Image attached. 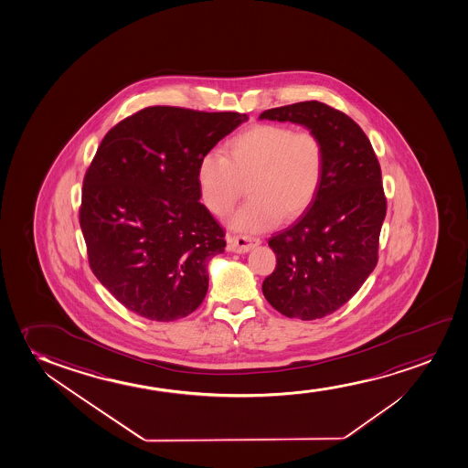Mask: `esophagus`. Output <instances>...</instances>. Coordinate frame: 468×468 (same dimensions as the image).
Returning a JSON list of instances; mask_svg holds the SVG:
<instances>
[{
    "instance_id": "obj_1",
    "label": "esophagus",
    "mask_w": 468,
    "mask_h": 468,
    "mask_svg": "<svg viewBox=\"0 0 468 468\" xmlns=\"http://www.w3.org/2000/svg\"><path fill=\"white\" fill-rule=\"evenodd\" d=\"M227 243H229L227 250H230V252L243 254V252L252 250L257 244H261V239L259 238L246 237V235H233V237H229Z\"/></svg>"
}]
</instances>
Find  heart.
I'll use <instances>...</instances> for the list:
<instances>
[{
    "instance_id": "obj_1",
    "label": "heart",
    "mask_w": 468,
    "mask_h": 468,
    "mask_svg": "<svg viewBox=\"0 0 468 468\" xmlns=\"http://www.w3.org/2000/svg\"><path fill=\"white\" fill-rule=\"evenodd\" d=\"M325 170V144L310 128L261 123L233 136L225 155L207 152L197 168L201 201L218 218L235 207L250 181V201L230 218L235 230L259 233L303 214Z\"/></svg>"
}]
</instances>
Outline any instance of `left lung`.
Returning a JSON list of instances; mask_svg holds the SVG:
<instances>
[{"label": "left lung", "instance_id": "1", "mask_svg": "<svg viewBox=\"0 0 468 468\" xmlns=\"http://www.w3.org/2000/svg\"><path fill=\"white\" fill-rule=\"evenodd\" d=\"M261 119L295 122L325 144V170L311 207L268 239L276 267L261 284L281 314L314 321L347 303L378 263L388 200L381 166L364 130L316 100L263 111Z\"/></svg>", "mask_w": 468, "mask_h": 468}]
</instances>
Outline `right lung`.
<instances>
[{"instance_id": "obj_1", "label": "right lung", "mask_w": 468, "mask_h": 468, "mask_svg": "<svg viewBox=\"0 0 468 468\" xmlns=\"http://www.w3.org/2000/svg\"><path fill=\"white\" fill-rule=\"evenodd\" d=\"M239 112L149 106L106 133L85 171L80 224L97 280L127 310L170 322L207 292L225 230L200 203L197 168Z\"/></svg>"}]
</instances>
